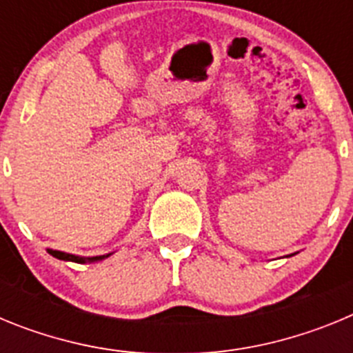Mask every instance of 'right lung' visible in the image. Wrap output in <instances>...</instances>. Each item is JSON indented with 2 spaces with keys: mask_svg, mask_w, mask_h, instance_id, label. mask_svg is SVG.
I'll list each match as a JSON object with an SVG mask.
<instances>
[{
  "mask_svg": "<svg viewBox=\"0 0 353 353\" xmlns=\"http://www.w3.org/2000/svg\"><path fill=\"white\" fill-rule=\"evenodd\" d=\"M49 254H52L58 260H65V261H74V263H92V261H101L104 258H108L109 254H102V256H92V258H84V256H76V254H68V252L63 251H52V249H48Z\"/></svg>",
  "mask_w": 353,
  "mask_h": 353,
  "instance_id": "1",
  "label": "right lung"
}]
</instances>
